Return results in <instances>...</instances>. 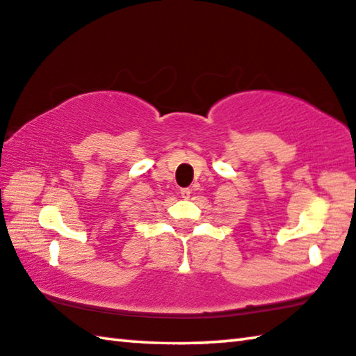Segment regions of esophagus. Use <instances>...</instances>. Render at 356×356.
Returning a JSON list of instances; mask_svg holds the SVG:
<instances>
[{"instance_id":"34e87169","label":"esophagus","mask_w":356,"mask_h":356,"mask_svg":"<svg viewBox=\"0 0 356 356\" xmlns=\"http://www.w3.org/2000/svg\"><path fill=\"white\" fill-rule=\"evenodd\" d=\"M191 195V190L190 188H182L180 190V197H184V200H188Z\"/></svg>"}]
</instances>
